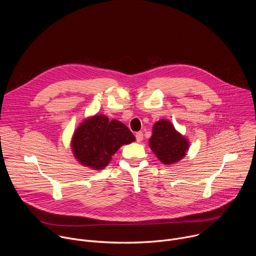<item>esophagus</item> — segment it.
<instances>
[{"mask_svg":"<svg viewBox=\"0 0 256 256\" xmlns=\"http://www.w3.org/2000/svg\"><path fill=\"white\" fill-rule=\"evenodd\" d=\"M142 138H144V134L142 132H138L136 134V140L138 142H140L142 140Z\"/></svg>","mask_w":256,"mask_h":256,"instance_id":"obj_1","label":"esophagus"}]
</instances>
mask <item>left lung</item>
<instances>
[{"mask_svg":"<svg viewBox=\"0 0 256 256\" xmlns=\"http://www.w3.org/2000/svg\"><path fill=\"white\" fill-rule=\"evenodd\" d=\"M149 146L153 153L165 165L179 162L190 149L188 140L177 132L168 120H160L152 130Z\"/></svg>","mask_w":256,"mask_h":256,"instance_id":"left-lung-1","label":"left lung"}]
</instances>
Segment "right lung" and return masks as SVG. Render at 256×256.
I'll use <instances>...</instances> for the list:
<instances>
[{
  "label": "right lung",
  "instance_id": "obj_1",
  "mask_svg": "<svg viewBox=\"0 0 256 256\" xmlns=\"http://www.w3.org/2000/svg\"><path fill=\"white\" fill-rule=\"evenodd\" d=\"M136 138L128 126L106 116L95 114L84 120L72 134L70 147L77 161L93 170L105 168L116 151Z\"/></svg>",
  "mask_w": 256,
  "mask_h": 256
}]
</instances>
